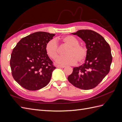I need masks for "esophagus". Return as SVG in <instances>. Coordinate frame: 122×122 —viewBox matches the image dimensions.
<instances>
[{
    "instance_id": "obj_1",
    "label": "esophagus",
    "mask_w": 122,
    "mask_h": 122,
    "mask_svg": "<svg viewBox=\"0 0 122 122\" xmlns=\"http://www.w3.org/2000/svg\"><path fill=\"white\" fill-rule=\"evenodd\" d=\"M57 67H58V68H64V67H65V66H64V65H57Z\"/></svg>"
}]
</instances>
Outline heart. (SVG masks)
Segmentation results:
<instances>
[{
	"label": "heart",
	"mask_w": 122,
	"mask_h": 122,
	"mask_svg": "<svg viewBox=\"0 0 122 122\" xmlns=\"http://www.w3.org/2000/svg\"><path fill=\"white\" fill-rule=\"evenodd\" d=\"M57 42L67 47L64 54L66 55L57 59V62L63 65H74L77 61L82 63L86 57L87 49L85 46L79 44V41L72 36H66L55 40H50L45 46L46 54L52 60H56L59 55V48Z\"/></svg>",
	"instance_id": "obj_1"
}]
</instances>
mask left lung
Listing matches in <instances>:
<instances>
[{
    "instance_id": "1",
    "label": "left lung",
    "mask_w": 122,
    "mask_h": 122,
    "mask_svg": "<svg viewBox=\"0 0 122 122\" xmlns=\"http://www.w3.org/2000/svg\"><path fill=\"white\" fill-rule=\"evenodd\" d=\"M71 34L85 42L87 56L85 63L73 68L68 80L79 89L94 88L110 71L112 61L110 47L101 35L91 30H80Z\"/></svg>"
}]
</instances>
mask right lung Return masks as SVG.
Instances as JSON below:
<instances>
[{
    "mask_svg": "<svg viewBox=\"0 0 122 122\" xmlns=\"http://www.w3.org/2000/svg\"><path fill=\"white\" fill-rule=\"evenodd\" d=\"M55 34L34 32L21 39L13 49L10 64L13 78L30 91L48 85L56 67L46 54L45 46Z\"/></svg>",
    "mask_w": 122,
    "mask_h": 122,
    "instance_id": "right-lung-1",
    "label": "right lung"
}]
</instances>
